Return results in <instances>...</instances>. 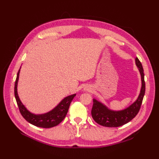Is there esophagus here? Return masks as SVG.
Masks as SVG:
<instances>
[{
    "label": "esophagus",
    "mask_w": 159,
    "mask_h": 159,
    "mask_svg": "<svg viewBox=\"0 0 159 159\" xmlns=\"http://www.w3.org/2000/svg\"><path fill=\"white\" fill-rule=\"evenodd\" d=\"M84 90L85 91H90L91 90V87H89V86H86V87H85V88H84Z\"/></svg>",
    "instance_id": "obj_1"
}]
</instances>
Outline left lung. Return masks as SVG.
<instances>
[{"label": "left lung", "mask_w": 159, "mask_h": 159, "mask_svg": "<svg viewBox=\"0 0 159 159\" xmlns=\"http://www.w3.org/2000/svg\"><path fill=\"white\" fill-rule=\"evenodd\" d=\"M135 64L139 71L141 79V87L137 99L126 109L113 111L93 98L92 116L96 123L106 127H119L129 122L139 113L146 91V84L143 67L137 57L135 58Z\"/></svg>", "instance_id": "obj_1"}]
</instances>
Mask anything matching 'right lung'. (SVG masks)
I'll return each mask as SVG.
<instances>
[{
	"label": "right lung",
	"mask_w": 159,
	"mask_h": 159,
	"mask_svg": "<svg viewBox=\"0 0 159 159\" xmlns=\"http://www.w3.org/2000/svg\"><path fill=\"white\" fill-rule=\"evenodd\" d=\"M20 71V68L18 70V74H17V77L14 86V94L20 112L21 113L22 117L28 122L38 127L48 128L57 126L66 117L67 111H68L69 109L70 103L72 102L74 96H76V94L74 93L72 94V95L66 97L65 98H63L57 104V106H56L53 109L50 111L48 113L43 114L32 113L29 110H27V109L22 103L19 98L17 87H18Z\"/></svg>",
	"instance_id": "right-lung-1"
}]
</instances>
